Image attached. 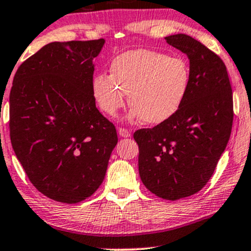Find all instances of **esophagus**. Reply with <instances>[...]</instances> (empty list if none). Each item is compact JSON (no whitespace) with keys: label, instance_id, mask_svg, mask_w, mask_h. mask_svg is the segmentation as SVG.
<instances>
[{"label":"esophagus","instance_id":"esophagus-1","mask_svg":"<svg viewBox=\"0 0 251 251\" xmlns=\"http://www.w3.org/2000/svg\"><path fill=\"white\" fill-rule=\"evenodd\" d=\"M118 132H119L120 137H123V138L131 137V132H129L128 129H126V128H119V129H118Z\"/></svg>","mask_w":251,"mask_h":251}]
</instances>
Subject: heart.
I'll use <instances>...</instances> for the list:
<instances>
[{"label": "heart", "mask_w": 251, "mask_h": 251, "mask_svg": "<svg viewBox=\"0 0 251 251\" xmlns=\"http://www.w3.org/2000/svg\"><path fill=\"white\" fill-rule=\"evenodd\" d=\"M111 75L99 73L92 80V93L103 113L114 117L125 105L132 106L127 119L158 125L169 120L185 100L191 70L183 57H171L152 50H128L114 57Z\"/></svg>", "instance_id": "b5f03b06"}]
</instances>
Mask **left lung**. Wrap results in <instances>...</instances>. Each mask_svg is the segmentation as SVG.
Here are the masks:
<instances>
[{
    "label": "left lung",
    "mask_w": 251,
    "mask_h": 251,
    "mask_svg": "<svg viewBox=\"0 0 251 251\" xmlns=\"http://www.w3.org/2000/svg\"><path fill=\"white\" fill-rule=\"evenodd\" d=\"M166 42L186 54L191 81L185 100L169 120L142 128L139 175L152 194L169 201L197 194L208 183L231 133L232 91L224 62L194 37L175 34Z\"/></svg>",
    "instance_id": "left-lung-1"
}]
</instances>
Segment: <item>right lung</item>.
<instances>
[{"label":"right lung","mask_w":251,"mask_h":251,"mask_svg":"<svg viewBox=\"0 0 251 251\" xmlns=\"http://www.w3.org/2000/svg\"><path fill=\"white\" fill-rule=\"evenodd\" d=\"M105 40L50 42L16 71L10 91V140L35 188L75 204L101 185L117 129L92 93Z\"/></svg>","instance_id":"right-lung-1"}]
</instances>
